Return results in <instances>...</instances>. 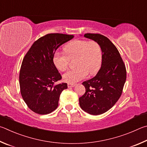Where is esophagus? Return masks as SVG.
Instances as JSON below:
<instances>
[{
    "label": "esophagus",
    "instance_id": "obj_1",
    "mask_svg": "<svg viewBox=\"0 0 147 147\" xmlns=\"http://www.w3.org/2000/svg\"><path fill=\"white\" fill-rule=\"evenodd\" d=\"M76 86V84H73V83H68V88H71V87H74Z\"/></svg>",
    "mask_w": 147,
    "mask_h": 147
}]
</instances>
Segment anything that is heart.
Masks as SVG:
<instances>
[{"label":"heart","instance_id":"obj_1","mask_svg":"<svg viewBox=\"0 0 147 147\" xmlns=\"http://www.w3.org/2000/svg\"><path fill=\"white\" fill-rule=\"evenodd\" d=\"M64 53L56 52L53 57L54 65L59 70L68 69L69 61H74L75 69L63 75V80L68 83H75L85 78L89 73L96 74L101 65L102 51L101 46L95 40H74L64 48Z\"/></svg>","mask_w":147,"mask_h":147}]
</instances>
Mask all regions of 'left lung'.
<instances>
[{"label": "left lung", "instance_id": "1", "mask_svg": "<svg viewBox=\"0 0 147 147\" xmlns=\"http://www.w3.org/2000/svg\"><path fill=\"white\" fill-rule=\"evenodd\" d=\"M84 36L99 43L102 64L94 78L82 83L86 92L79 97V105L90 114L100 115L111 109L121 96L127 70L119 51L107 37L99 33H86Z\"/></svg>", "mask_w": 147, "mask_h": 147}]
</instances>
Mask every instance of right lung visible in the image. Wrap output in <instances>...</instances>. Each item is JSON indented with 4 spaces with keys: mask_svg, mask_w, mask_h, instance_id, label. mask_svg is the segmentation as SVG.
Returning <instances> with one entry per match:
<instances>
[{
    "mask_svg": "<svg viewBox=\"0 0 147 147\" xmlns=\"http://www.w3.org/2000/svg\"><path fill=\"white\" fill-rule=\"evenodd\" d=\"M74 35L49 33L35 41L22 60L19 74L20 94L26 104L36 114L45 115L58 107L66 83L54 85L62 77L54 65L57 49Z\"/></svg>",
    "mask_w": 147,
    "mask_h": 147,
    "instance_id": "obj_1",
    "label": "right lung"
}]
</instances>
